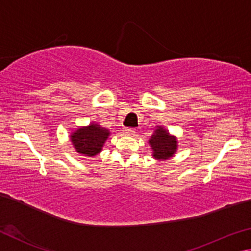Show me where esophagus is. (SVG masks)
I'll use <instances>...</instances> for the list:
<instances>
[{
	"label": "esophagus",
	"instance_id": "1",
	"mask_svg": "<svg viewBox=\"0 0 251 251\" xmlns=\"http://www.w3.org/2000/svg\"><path fill=\"white\" fill-rule=\"evenodd\" d=\"M123 131H124V134L127 136H133L135 134V129L129 128V127H125V128L123 129Z\"/></svg>",
	"mask_w": 251,
	"mask_h": 251
}]
</instances>
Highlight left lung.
<instances>
[{
    "mask_svg": "<svg viewBox=\"0 0 251 251\" xmlns=\"http://www.w3.org/2000/svg\"><path fill=\"white\" fill-rule=\"evenodd\" d=\"M151 148L152 157L156 160H167L176 154L178 150V139L176 136L169 134L163 126H156L148 139Z\"/></svg>",
    "mask_w": 251,
    "mask_h": 251,
    "instance_id": "8db88e82",
    "label": "left lung"
}]
</instances>
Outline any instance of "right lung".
<instances>
[{
	"instance_id": "right-lung-1",
	"label": "right lung",
	"mask_w": 251,
	"mask_h": 251,
	"mask_svg": "<svg viewBox=\"0 0 251 251\" xmlns=\"http://www.w3.org/2000/svg\"><path fill=\"white\" fill-rule=\"evenodd\" d=\"M110 130L99 123L92 122L90 125L77 127L70 135V141L76 152L82 156L95 157L104 147L105 142L110 136Z\"/></svg>"
}]
</instances>
